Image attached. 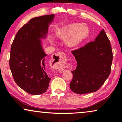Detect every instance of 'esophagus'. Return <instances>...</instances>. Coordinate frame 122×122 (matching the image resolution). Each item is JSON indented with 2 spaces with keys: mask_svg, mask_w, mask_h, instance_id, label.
Returning <instances> with one entry per match:
<instances>
[{
  "mask_svg": "<svg viewBox=\"0 0 122 122\" xmlns=\"http://www.w3.org/2000/svg\"><path fill=\"white\" fill-rule=\"evenodd\" d=\"M66 60V56L64 53L59 52L53 54L51 59V62H54L52 68L53 69H57L60 72L63 71V69L61 66H62Z\"/></svg>",
  "mask_w": 122,
  "mask_h": 122,
  "instance_id": "obj_1",
  "label": "esophagus"
}]
</instances>
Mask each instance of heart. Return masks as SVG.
<instances>
[{
    "mask_svg": "<svg viewBox=\"0 0 122 122\" xmlns=\"http://www.w3.org/2000/svg\"><path fill=\"white\" fill-rule=\"evenodd\" d=\"M71 35L68 40V44L70 46H74L78 44L84 38L88 36L89 30L86 26L79 24H71L63 27L58 31V36L61 39H66L68 36Z\"/></svg>",
    "mask_w": 122,
    "mask_h": 122,
    "instance_id": "obj_1",
    "label": "heart"
}]
</instances>
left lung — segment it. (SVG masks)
I'll use <instances>...</instances> for the list:
<instances>
[{"label":"left lung","instance_id":"left-lung-1","mask_svg":"<svg viewBox=\"0 0 122 122\" xmlns=\"http://www.w3.org/2000/svg\"><path fill=\"white\" fill-rule=\"evenodd\" d=\"M71 53L77 66L71 71L73 76L70 88L79 94L97 91L109 76L113 60L111 43L104 29L94 41Z\"/></svg>","mask_w":122,"mask_h":122}]
</instances>
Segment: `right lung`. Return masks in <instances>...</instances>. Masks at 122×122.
I'll use <instances>...</instances> for the list:
<instances>
[{"label": "right lung", "instance_id": "1", "mask_svg": "<svg viewBox=\"0 0 122 122\" xmlns=\"http://www.w3.org/2000/svg\"><path fill=\"white\" fill-rule=\"evenodd\" d=\"M54 14L32 18L19 30L11 46L9 66L14 81L29 94L46 92L51 78L41 39L46 38Z\"/></svg>", "mask_w": 122, "mask_h": 122}]
</instances>
